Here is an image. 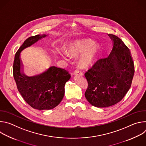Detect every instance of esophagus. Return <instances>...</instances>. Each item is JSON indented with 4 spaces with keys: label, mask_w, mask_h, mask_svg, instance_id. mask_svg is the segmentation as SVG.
I'll use <instances>...</instances> for the list:
<instances>
[{
    "label": "esophagus",
    "mask_w": 146,
    "mask_h": 146,
    "mask_svg": "<svg viewBox=\"0 0 146 146\" xmlns=\"http://www.w3.org/2000/svg\"><path fill=\"white\" fill-rule=\"evenodd\" d=\"M73 74H74V75L77 74V75H80V76H82L83 75V73L81 71H80V70H79L78 69H76L73 72Z\"/></svg>",
    "instance_id": "1"
}]
</instances>
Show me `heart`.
Wrapping results in <instances>:
<instances>
[{"instance_id":"heart-1","label":"heart","mask_w":146,"mask_h":146,"mask_svg":"<svg viewBox=\"0 0 146 146\" xmlns=\"http://www.w3.org/2000/svg\"><path fill=\"white\" fill-rule=\"evenodd\" d=\"M100 51V47L97 43L88 38H84L75 40L65 48L66 54L71 57L81 55L78 61V66L80 68H86L92 65L96 60ZM62 58H65V54L59 53Z\"/></svg>"}]
</instances>
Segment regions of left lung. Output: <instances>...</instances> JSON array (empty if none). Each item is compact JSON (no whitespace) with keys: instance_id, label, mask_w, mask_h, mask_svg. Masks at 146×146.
I'll return each mask as SVG.
<instances>
[{"instance_id":"8db88e82","label":"left lung","mask_w":146,"mask_h":146,"mask_svg":"<svg viewBox=\"0 0 146 146\" xmlns=\"http://www.w3.org/2000/svg\"><path fill=\"white\" fill-rule=\"evenodd\" d=\"M114 44L110 55L98 59L84 75L88 82L85 96L97 108L113 106L129 91L135 73L129 48L118 36L110 34Z\"/></svg>"}]
</instances>
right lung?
I'll return each mask as SVG.
<instances>
[{"instance_id": "right-lung-1", "label": "right lung", "mask_w": 146, "mask_h": 146, "mask_svg": "<svg viewBox=\"0 0 146 146\" xmlns=\"http://www.w3.org/2000/svg\"><path fill=\"white\" fill-rule=\"evenodd\" d=\"M46 36L37 35L26 39L15 55L13 68L19 92L30 106L40 110L52 109L59 105L64 96L65 85L71 77L68 70L55 66L33 77L20 73L21 51Z\"/></svg>"}]
</instances>
